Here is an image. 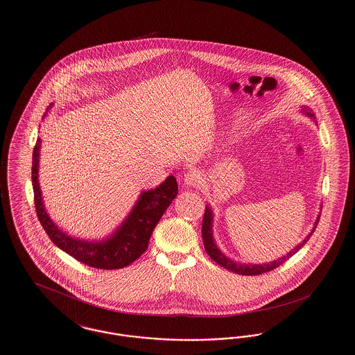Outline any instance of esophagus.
<instances>
[{
	"label": "esophagus",
	"mask_w": 355,
	"mask_h": 355,
	"mask_svg": "<svg viewBox=\"0 0 355 355\" xmlns=\"http://www.w3.org/2000/svg\"><path fill=\"white\" fill-rule=\"evenodd\" d=\"M184 181H185V184L187 186L198 187V186L202 185V174H201L198 170H190V171L186 173Z\"/></svg>",
	"instance_id": "34e87169"
}]
</instances>
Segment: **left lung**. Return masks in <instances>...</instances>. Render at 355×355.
<instances>
[{"label": "left lung", "mask_w": 355, "mask_h": 355, "mask_svg": "<svg viewBox=\"0 0 355 355\" xmlns=\"http://www.w3.org/2000/svg\"><path fill=\"white\" fill-rule=\"evenodd\" d=\"M304 109H306V107H304ZM304 112H306L310 117H314L310 112H307V109H306ZM211 220H213V213H211L210 207L206 206V207H205V214H203L202 220V238L205 250H206V253L210 255V258H211L213 261H216L222 268L229 269L230 271H234L236 274H242V275H259V274H263V272H268V271L277 269L278 266H281L285 261H287L290 257H293L294 254L297 253V252L304 246V243L309 241V238L314 233V230L317 229V225H318V222H320V217L317 218V222H315V225H314L313 232H311L309 236H306V239H304V242H302L301 245H298L293 252L286 254L285 257H282V258H279V259H277V261H274V262H270V263H263V265H241V263L233 262L232 259H229L227 257H225L223 254L220 253V250H218V248H217L216 243H214L213 234H211Z\"/></svg>", "instance_id": "left-lung-1"}]
</instances>
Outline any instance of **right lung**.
I'll list each match as a JSON object with an SVG mask.
<instances>
[{
  "label": "right lung",
  "instance_id": "right-lung-1",
  "mask_svg": "<svg viewBox=\"0 0 355 355\" xmlns=\"http://www.w3.org/2000/svg\"><path fill=\"white\" fill-rule=\"evenodd\" d=\"M40 144L41 141L38 138L34 146L32 166L34 206L38 220L51 238V242L77 261L90 268L102 270L122 269L145 253L155 225L161 220L165 210L169 207L170 203L178 193L175 178L169 175L164 184L155 187L154 190L144 191L138 202L135 203L130 216L109 239L101 242L76 239L61 232L45 211L38 185Z\"/></svg>",
  "mask_w": 355,
  "mask_h": 355
}]
</instances>
